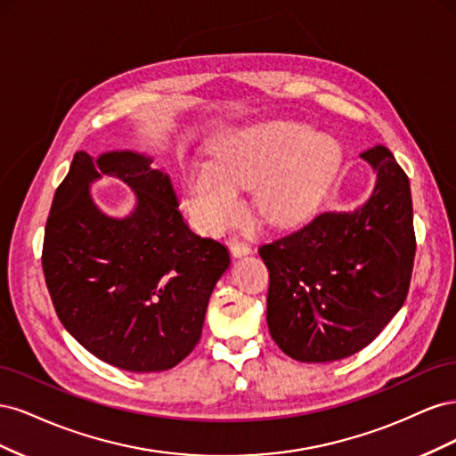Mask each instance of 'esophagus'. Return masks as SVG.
<instances>
[{
  "label": "esophagus",
  "instance_id": "34e87169",
  "mask_svg": "<svg viewBox=\"0 0 456 456\" xmlns=\"http://www.w3.org/2000/svg\"><path fill=\"white\" fill-rule=\"evenodd\" d=\"M230 251L233 256H243V255H249L253 251V247L247 241L233 238V240H230Z\"/></svg>",
  "mask_w": 456,
  "mask_h": 456
}]
</instances>
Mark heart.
I'll return each instance as SVG.
<instances>
[{"instance_id": "1", "label": "heart", "mask_w": 456, "mask_h": 456, "mask_svg": "<svg viewBox=\"0 0 456 456\" xmlns=\"http://www.w3.org/2000/svg\"><path fill=\"white\" fill-rule=\"evenodd\" d=\"M338 144L295 123H266L230 134L213 148L211 165H194L184 178L183 205L207 233L241 216L238 188H255L260 215L272 224L308 216L333 183Z\"/></svg>"}]
</instances>
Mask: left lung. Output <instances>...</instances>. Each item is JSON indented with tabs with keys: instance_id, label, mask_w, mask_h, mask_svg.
I'll return each instance as SVG.
<instances>
[{
	"instance_id": "1",
	"label": "left lung",
	"mask_w": 456,
	"mask_h": 456,
	"mask_svg": "<svg viewBox=\"0 0 456 456\" xmlns=\"http://www.w3.org/2000/svg\"><path fill=\"white\" fill-rule=\"evenodd\" d=\"M360 156L377 171L363 207L317 215L258 249L270 272V335L297 362L363 350L409 293L417 251L409 178L382 144Z\"/></svg>"
}]
</instances>
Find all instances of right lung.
Listing matches in <instances>:
<instances>
[{
	"label": "right lung",
	"instance_id": "1",
	"mask_svg": "<svg viewBox=\"0 0 456 456\" xmlns=\"http://www.w3.org/2000/svg\"><path fill=\"white\" fill-rule=\"evenodd\" d=\"M134 151H76L45 226V283L61 323L99 360L131 372L167 370L201 338L226 247L191 232L167 175ZM118 175L137 196L127 219L104 216L88 184Z\"/></svg>",
	"mask_w": 456,
	"mask_h": 456
}]
</instances>
